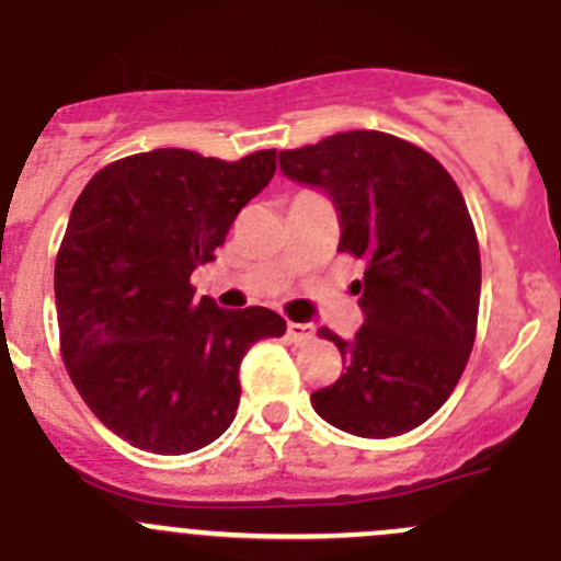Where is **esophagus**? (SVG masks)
<instances>
[{
	"mask_svg": "<svg viewBox=\"0 0 561 561\" xmlns=\"http://www.w3.org/2000/svg\"><path fill=\"white\" fill-rule=\"evenodd\" d=\"M286 336H289L295 345H304V342H309L311 336H314V325H311V323H289V325H286Z\"/></svg>",
	"mask_w": 561,
	"mask_h": 561,
	"instance_id": "obj_1",
	"label": "esophagus"
}]
</instances>
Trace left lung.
Masks as SVG:
<instances>
[{"mask_svg":"<svg viewBox=\"0 0 561 561\" xmlns=\"http://www.w3.org/2000/svg\"><path fill=\"white\" fill-rule=\"evenodd\" d=\"M277 160L329 196L336 250L365 264L351 286L365 323L351 340L323 329L345 374L311 408L362 438L410 433L449 399L474 345L480 250L463 196L438 160L393 134L342 131Z\"/></svg>","mask_w":561,"mask_h":561,"instance_id":"1","label":"left lung"}]
</instances>
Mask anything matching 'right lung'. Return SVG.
I'll list each match as a JSON object with an SVG mask.
<instances>
[{
  "instance_id": "right-lung-1",
  "label": "right lung",
  "mask_w": 561,
  "mask_h": 561,
  "mask_svg": "<svg viewBox=\"0 0 561 561\" xmlns=\"http://www.w3.org/2000/svg\"><path fill=\"white\" fill-rule=\"evenodd\" d=\"M272 176L275 151L225 162L157 148L98 171L69 213L56 257L64 365L131 447L185 455L213 444L236 419L250 345L286 331L272 309H219L191 286Z\"/></svg>"
}]
</instances>
